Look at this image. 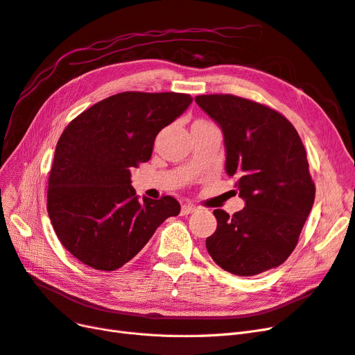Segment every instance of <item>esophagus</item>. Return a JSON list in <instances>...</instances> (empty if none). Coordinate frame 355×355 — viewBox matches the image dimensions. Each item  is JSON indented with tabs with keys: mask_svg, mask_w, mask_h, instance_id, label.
<instances>
[{
	"mask_svg": "<svg viewBox=\"0 0 355 355\" xmlns=\"http://www.w3.org/2000/svg\"><path fill=\"white\" fill-rule=\"evenodd\" d=\"M195 210H197V209H195L193 205H191V204H183V205H182V210H180V214H182V216H188V214L193 213Z\"/></svg>",
	"mask_w": 355,
	"mask_h": 355,
	"instance_id": "obj_1",
	"label": "esophagus"
}]
</instances>
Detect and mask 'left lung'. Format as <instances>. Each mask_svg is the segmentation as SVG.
Returning a JSON list of instances; mask_svg holds the SVG:
<instances>
[{
	"instance_id": "left-lung-1",
	"label": "left lung",
	"mask_w": 355,
	"mask_h": 355,
	"mask_svg": "<svg viewBox=\"0 0 355 355\" xmlns=\"http://www.w3.org/2000/svg\"><path fill=\"white\" fill-rule=\"evenodd\" d=\"M197 104L225 137L226 173L245 207L214 210L205 247L217 266L254 276L286 261L314 202L307 153L295 128L276 110L230 94L198 95Z\"/></svg>"
}]
</instances>
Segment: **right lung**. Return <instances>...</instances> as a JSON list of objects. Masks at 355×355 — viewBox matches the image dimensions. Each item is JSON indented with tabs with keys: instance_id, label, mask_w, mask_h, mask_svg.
Segmentation results:
<instances>
[{
	"instance_id": "right-lung-1",
	"label": "right lung",
	"mask_w": 355,
	"mask_h": 355,
	"mask_svg": "<svg viewBox=\"0 0 355 355\" xmlns=\"http://www.w3.org/2000/svg\"><path fill=\"white\" fill-rule=\"evenodd\" d=\"M192 103L176 92H121L73 119L55 146L46 210L63 247L96 270L132 260L167 217L173 197L138 198L130 167L148 162L155 137Z\"/></svg>"
}]
</instances>
